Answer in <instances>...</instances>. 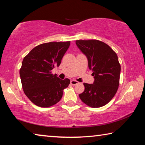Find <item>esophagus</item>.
I'll list each match as a JSON object with an SVG mask.
<instances>
[{"label": "esophagus", "mask_w": 145, "mask_h": 145, "mask_svg": "<svg viewBox=\"0 0 145 145\" xmlns=\"http://www.w3.org/2000/svg\"><path fill=\"white\" fill-rule=\"evenodd\" d=\"M78 83H79V82H77L76 80H71V84L72 85H76V84H78Z\"/></svg>", "instance_id": "obj_1"}]
</instances>
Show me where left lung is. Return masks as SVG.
Returning a JSON list of instances; mask_svg holds the SVG:
<instances>
[{
    "label": "left lung",
    "mask_w": 145,
    "mask_h": 145,
    "mask_svg": "<svg viewBox=\"0 0 145 145\" xmlns=\"http://www.w3.org/2000/svg\"><path fill=\"white\" fill-rule=\"evenodd\" d=\"M76 44L87 56L94 82L84 83L81 100L92 108L107 104L115 96L120 85L121 65L116 53L110 46L98 40H76Z\"/></svg>",
    "instance_id": "8db88e82"
}]
</instances>
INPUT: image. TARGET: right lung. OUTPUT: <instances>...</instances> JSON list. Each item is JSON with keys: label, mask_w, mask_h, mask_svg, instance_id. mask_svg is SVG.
<instances>
[{"label": "right lung", "mask_w": 145, "mask_h": 145, "mask_svg": "<svg viewBox=\"0 0 145 145\" xmlns=\"http://www.w3.org/2000/svg\"><path fill=\"white\" fill-rule=\"evenodd\" d=\"M69 42H52L34 47L23 59L20 69L22 89L30 101L40 107H49L60 100L63 89L70 84L51 71L60 65L70 46Z\"/></svg>", "instance_id": "add662e5"}]
</instances>
